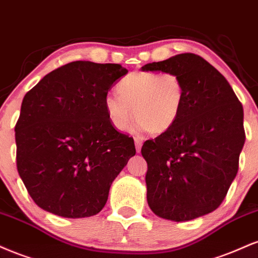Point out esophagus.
Returning a JSON list of instances; mask_svg holds the SVG:
<instances>
[{
  "mask_svg": "<svg viewBox=\"0 0 258 258\" xmlns=\"http://www.w3.org/2000/svg\"><path fill=\"white\" fill-rule=\"evenodd\" d=\"M134 141H135V147H136V152H140L141 151V146H142V138L140 136H135L134 138Z\"/></svg>",
  "mask_w": 258,
  "mask_h": 258,
  "instance_id": "34e87169",
  "label": "esophagus"
}]
</instances>
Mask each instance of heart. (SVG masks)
I'll return each instance as SVG.
<instances>
[{
	"mask_svg": "<svg viewBox=\"0 0 258 258\" xmlns=\"http://www.w3.org/2000/svg\"><path fill=\"white\" fill-rule=\"evenodd\" d=\"M116 92L106 96L105 110L118 130L128 128L135 113L136 128L163 134L177 122L184 102L183 82L172 72H130L118 82Z\"/></svg>",
	"mask_w": 258,
	"mask_h": 258,
	"instance_id": "1",
	"label": "heart"
}]
</instances>
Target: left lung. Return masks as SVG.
I'll return each mask as SVG.
<instances>
[{
	"label": "left lung",
	"mask_w": 258,
	"mask_h": 258,
	"mask_svg": "<svg viewBox=\"0 0 258 258\" xmlns=\"http://www.w3.org/2000/svg\"><path fill=\"white\" fill-rule=\"evenodd\" d=\"M141 70L172 72L184 86L177 122L141 148L151 210L176 222L216 210L237 176L245 142L243 106L226 78L197 54H178Z\"/></svg>",
	"instance_id": "obj_1"
}]
</instances>
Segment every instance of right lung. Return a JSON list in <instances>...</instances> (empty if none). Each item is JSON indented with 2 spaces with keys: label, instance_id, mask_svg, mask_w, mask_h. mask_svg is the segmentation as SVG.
<instances>
[{
  "label": "right lung",
  "instance_id": "obj_1",
  "mask_svg": "<svg viewBox=\"0 0 258 258\" xmlns=\"http://www.w3.org/2000/svg\"><path fill=\"white\" fill-rule=\"evenodd\" d=\"M119 63L72 61L26 93L15 124L17 168L33 202L68 219L99 214L110 187L135 156L133 138L105 110Z\"/></svg>",
  "mask_w": 258,
  "mask_h": 258
}]
</instances>
